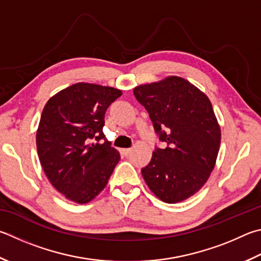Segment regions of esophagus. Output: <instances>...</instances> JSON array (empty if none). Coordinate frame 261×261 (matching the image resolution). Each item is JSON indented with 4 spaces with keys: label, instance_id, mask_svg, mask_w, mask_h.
<instances>
[{
    "label": "esophagus",
    "instance_id": "esophagus-1",
    "mask_svg": "<svg viewBox=\"0 0 261 261\" xmlns=\"http://www.w3.org/2000/svg\"><path fill=\"white\" fill-rule=\"evenodd\" d=\"M131 153V148H123L122 149V154L124 156H129Z\"/></svg>",
    "mask_w": 261,
    "mask_h": 261
}]
</instances>
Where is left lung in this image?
Returning <instances> with one entry per match:
<instances>
[{"label": "left lung", "mask_w": 261, "mask_h": 261, "mask_svg": "<svg viewBox=\"0 0 261 261\" xmlns=\"http://www.w3.org/2000/svg\"><path fill=\"white\" fill-rule=\"evenodd\" d=\"M148 112L160 140L141 169L147 186L165 203H178L197 193L216 165L221 131L211 101L187 80L168 76L134 89ZM167 127L163 132L162 127Z\"/></svg>", "instance_id": "left-lung-1"}]
</instances>
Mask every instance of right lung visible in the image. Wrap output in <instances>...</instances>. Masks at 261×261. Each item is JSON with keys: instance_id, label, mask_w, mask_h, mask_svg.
Segmentation results:
<instances>
[{"instance_id": "add662e5", "label": "right lung", "mask_w": 261, "mask_h": 261, "mask_svg": "<svg viewBox=\"0 0 261 261\" xmlns=\"http://www.w3.org/2000/svg\"><path fill=\"white\" fill-rule=\"evenodd\" d=\"M121 96L118 89L80 82L45 103L36 131L37 154L49 181L67 200L92 201L120 161L102 126L107 108Z\"/></svg>"}]
</instances>
